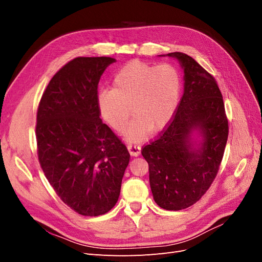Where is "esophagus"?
I'll return each mask as SVG.
<instances>
[{"instance_id": "1", "label": "esophagus", "mask_w": 262, "mask_h": 262, "mask_svg": "<svg viewBox=\"0 0 262 262\" xmlns=\"http://www.w3.org/2000/svg\"><path fill=\"white\" fill-rule=\"evenodd\" d=\"M128 149L131 154V156H139L141 153V145L139 144H129Z\"/></svg>"}]
</instances>
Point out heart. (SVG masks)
<instances>
[{
    "mask_svg": "<svg viewBox=\"0 0 262 262\" xmlns=\"http://www.w3.org/2000/svg\"><path fill=\"white\" fill-rule=\"evenodd\" d=\"M180 92L181 78L175 67L136 60L118 71L113 90L99 93L98 106L102 118L117 131L123 130L133 113L137 118L126 128L125 138L139 142L149 130L160 131L169 123Z\"/></svg>",
    "mask_w": 262,
    "mask_h": 262,
    "instance_id": "b5f03b06",
    "label": "heart"
}]
</instances>
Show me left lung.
Masks as SVG:
<instances>
[{"label":"left lung","instance_id":"obj_1","mask_svg":"<svg viewBox=\"0 0 262 262\" xmlns=\"http://www.w3.org/2000/svg\"><path fill=\"white\" fill-rule=\"evenodd\" d=\"M185 91L169 123L156 140L142 148L148 164L149 185L155 202L165 210L191 207L215 179L228 137V120L219 85L208 71L182 52ZM200 130L202 146L192 148V130Z\"/></svg>","mask_w":262,"mask_h":262}]
</instances>
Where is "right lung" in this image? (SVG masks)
<instances>
[{"label":"right lung","instance_id":"1","mask_svg":"<svg viewBox=\"0 0 262 262\" xmlns=\"http://www.w3.org/2000/svg\"><path fill=\"white\" fill-rule=\"evenodd\" d=\"M109 57H78L50 80L37 110L38 160L60 199L76 213L98 216L120 194L128 148L100 119L98 83Z\"/></svg>","mask_w":262,"mask_h":262}]
</instances>
